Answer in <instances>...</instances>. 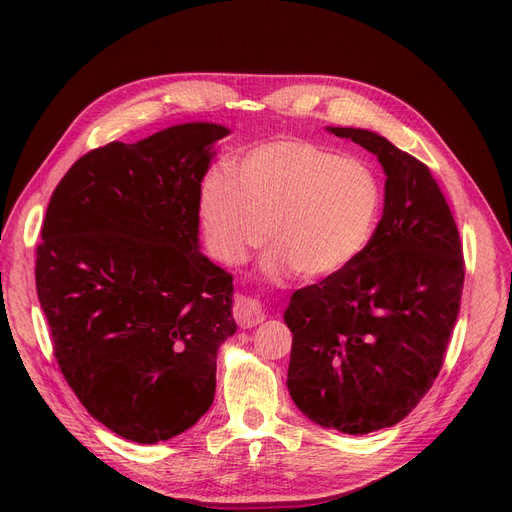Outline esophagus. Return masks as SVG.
<instances>
[{
  "label": "esophagus",
  "instance_id": "34e87169",
  "mask_svg": "<svg viewBox=\"0 0 512 512\" xmlns=\"http://www.w3.org/2000/svg\"><path fill=\"white\" fill-rule=\"evenodd\" d=\"M233 317L242 328H253L266 319V306L253 296H238L233 304Z\"/></svg>",
  "mask_w": 512,
  "mask_h": 512
}]
</instances>
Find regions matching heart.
I'll return each instance as SVG.
<instances>
[{"instance_id": "b5f03b06", "label": "heart", "mask_w": 512, "mask_h": 512, "mask_svg": "<svg viewBox=\"0 0 512 512\" xmlns=\"http://www.w3.org/2000/svg\"><path fill=\"white\" fill-rule=\"evenodd\" d=\"M379 203V184L360 160L283 139L248 152L231 178L208 175L199 210L218 257L238 264L268 238L276 268L319 281L362 253Z\"/></svg>"}]
</instances>
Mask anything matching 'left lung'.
<instances>
[{"mask_svg":"<svg viewBox=\"0 0 512 512\" xmlns=\"http://www.w3.org/2000/svg\"><path fill=\"white\" fill-rule=\"evenodd\" d=\"M328 130L382 163L384 214L352 264L291 296L287 388L317 425L364 435L397 425L440 373L461 304L463 246L425 163L371 130Z\"/></svg>","mask_w":512,"mask_h":512,"instance_id":"1","label":"left lung"}]
</instances>
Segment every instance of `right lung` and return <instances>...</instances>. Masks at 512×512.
<instances>
[{
    "instance_id": "add662e5",
    "label": "right lung",
    "mask_w": 512,
    "mask_h": 512,
    "mask_svg": "<svg viewBox=\"0 0 512 512\" xmlns=\"http://www.w3.org/2000/svg\"><path fill=\"white\" fill-rule=\"evenodd\" d=\"M225 126L193 122L81 156L51 195L36 291L68 386L137 444L210 410L236 332L233 276L199 251L201 180Z\"/></svg>"
}]
</instances>
